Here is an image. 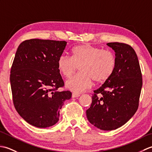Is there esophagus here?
Here are the masks:
<instances>
[{
	"instance_id": "1",
	"label": "esophagus",
	"mask_w": 152,
	"mask_h": 152,
	"mask_svg": "<svg viewBox=\"0 0 152 152\" xmlns=\"http://www.w3.org/2000/svg\"><path fill=\"white\" fill-rule=\"evenodd\" d=\"M80 95L79 94V93H73L72 95V96L73 98H76V97H78V96H80Z\"/></svg>"
}]
</instances>
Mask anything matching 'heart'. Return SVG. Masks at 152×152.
I'll return each instance as SVG.
<instances>
[{"mask_svg":"<svg viewBox=\"0 0 152 152\" xmlns=\"http://www.w3.org/2000/svg\"><path fill=\"white\" fill-rule=\"evenodd\" d=\"M116 64L117 59L112 51L86 44L73 48L72 57L61 55L57 61L58 69L66 78H70L80 66L81 73L66 83V88L76 93L91 88L93 80L97 83L106 82L112 76Z\"/></svg>","mask_w":152,"mask_h":152,"instance_id":"heart-1","label":"heart"}]
</instances>
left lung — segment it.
<instances>
[{"mask_svg":"<svg viewBox=\"0 0 152 152\" xmlns=\"http://www.w3.org/2000/svg\"><path fill=\"white\" fill-rule=\"evenodd\" d=\"M115 53L117 64L112 76L94 90L87 118L95 127L112 131L126 124L137 112L142 78L137 53L125 43L107 44Z\"/></svg>","mask_w":152,"mask_h":152,"instance_id":"left-lung-1","label":"left lung"}]
</instances>
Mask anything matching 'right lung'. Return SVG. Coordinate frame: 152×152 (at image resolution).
<instances>
[{"mask_svg": "<svg viewBox=\"0 0 152 152\" xmlns=\"http://www.w3.org/2000/svg\"><path fill=\"white\" fill-rule=\"evenodd\" d=\"M66 43L26 40L15 53L10 76L13 102L21 117L34 127L56 124L64 101L72 96L70 91H57L64 85L57 61Z\"/></svg>", "mask_w": 152, "mask_h": 152, "instance_id": "right-lung-1", "label": "right lung"}]
</instances>
